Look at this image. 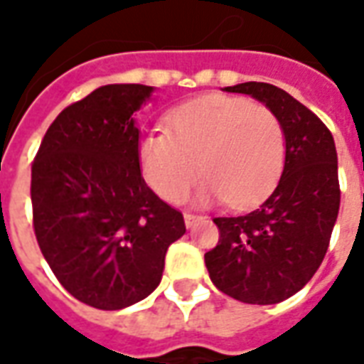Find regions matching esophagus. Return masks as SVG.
Returning a JSON list of instances; mask_svg holds the SVG:
<instances>
[{
    "label": "esophagus",
    "instance_id": "obj_1",
    "mask_svg": "<svg viewBox=\"0 0 364 364\" xmlns=\"http://www.w3.org/2000/svg\"><path fill=\"white\" fill-rule=\"evenodd\" d=\"M197 220H200V216H198V214L185 213V226H187V228H193Z\"/></svg>",
    "mask_w": 364,
    "mask_h": 364
}]
</instances>
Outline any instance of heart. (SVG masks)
I'll return each mask as SVG.
<instances>
[{"mask_svg": "<svg viewBox=\"0 0 364 364\" xmlns=\"http://www.w3.org/2000/svg\"><path fill=\"white\" fill-rule=\"evenodd\" d=\"M287 140L271 109L242 97L206 95L167 114V132L140 144L144 179L159 197L179 203L197 179L200 200L234 208L257 203L281 179Z\"/></svg>", "mask_w": 364, "mask_h": 364, "instance_id": "1", "label": "heart"}]
</instances>
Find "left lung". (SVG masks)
<instances>
[{
  "label": "left lung",
  "mask_w": 364,
  "mask_h": 364,
  "mask_svg": "<svg viewBox=\"0 0 364 364\" xmlns=\"http://www.w3.org/2000/svg\"><path fill=\"white\" fill-rule=\"evenodd\" d=\"M252 95L281 120L287 158L279 185L255 210L218 216V245L205 253L216 289L245 304H277L310 281L339 213L337 151L328 127L271 83L224 87Z\"/></svg>",
  "instance_id": "1"
}]
</instances>
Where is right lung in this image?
Here are the masks:
<instances>
[{
  "label": "right lung",
  "mask_w": 364,
  "mask_h": 364,
  "mask_svg": "<svg viewBox=\"0 0 364 364\" xmlns=\"http://www.w3.org/2000/svg\"><path fill=\"white\" fill-rule=\"evenodd\" d=\"M154 87L112 83L72 103L46 130L31 169L33 228L64 289L99 310L151 294L179 210L146 185L134 114Z\"/></svg>",
  "instance_id": "obj_1"
}]
</instances>
